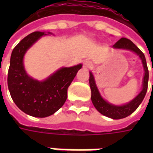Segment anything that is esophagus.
<instances>
[{
  "label": "esophagus",
  "mask_w": 153,
  "mask_h": 153,
  "mask_svg": "<svg viewBox=\"0 0 153 153\" xmlns=\"http://www.w3.org/2000/svg\"><path fill=\"white\" fill-rule=\"evenodd\" d=\"M91 67V63L89 61H85L83 63V67L85 69H87V68H90Z\"/></svg>",
  "instance_id": "esophagus-1"
}]
</instances>
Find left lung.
<instances>
[{"label":"left lung","mask_w":153,"mask_h":153,"mask_svg":"<svg viewBox=\"0 0 153 153\" xmlns=\"http://www.w3.org/2000/svg\"><path fill=\"white\" fill-rule=\"evenodd\" d=\"M113 48L114 49L128 50V51L136 53L141 60L144 71H145L142 81V90L133 100H131L128 103L121 105H117L109 103L102 98L98 87H97V85H96L94 77L92 72L90 71L89 82H90V87L91 90V101L93 102V105H94L96 109L102 115L108 117L109 118L117 120V119L125 118L126 117L129 116L131 114H133V112L137 109V107L142 102L143 99L146 94V92H147L148 82H149V70H148L146 59H145L144 53L140 51L130 39H126V38H121L114 44Z\"/></svg>","instance_id":"left-lung-1"}]
</instances>
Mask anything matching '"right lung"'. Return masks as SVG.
<instances>
[{
	"instance_id": "add662e5",
	"label": "right lung",
	"mask_w": 153,
	"mask_h": 153,
	"mask_svg": "<svg viewBox=\"0 0 153 153\" xmlns=\"http://www.w3.org/2000/svg\"><path fill=\"white\" fill-rule=\"evenodd\" d=\"M48 34L35 32L25 37L13 49L8 69V87L13 102L24 113L36 117L51 116L63 105L67 89L82 67L78 64L61 67L43 81L29 76L24 65L25 53L42 36Z\"/></svg>"
}]
</instances>
